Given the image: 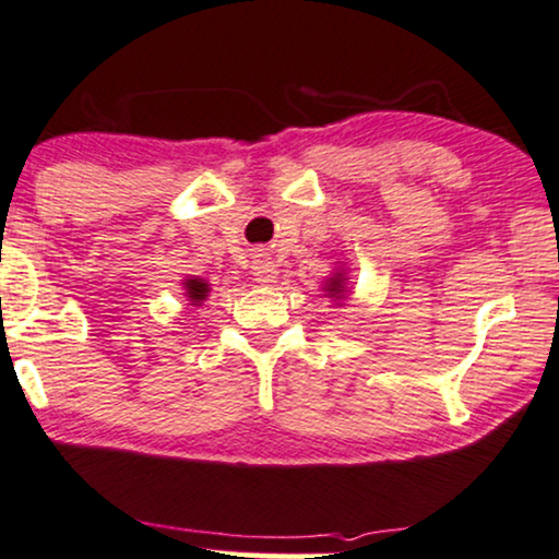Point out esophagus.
Segmentation results:
<instances>
[{
  "mask_svg": "<svg viewBox=\"0 0 559 559\" xmlns=\"http://www.w3.org/2000/svg\"><path fill=\"white\" fill-rule=\"evenodd\" d=\"M252 275H255L258 284L267 286L278 278V265H275L271 258H258L255 265H252Z\"/></svg>",
  "mask_w": 559,
  "mask_h": 559,
  "instance_id": "obj_1",
  "label": "esophagus"
}]
</instances>
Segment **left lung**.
Here are the masks:
<instances>
[{
  "mask_svg": "<svg viewBox=\"0 0 559 559\" xmlns=\"http://www.w3.org/2000/svg\"><path fill=\"white\" fill-rule=\"evenodd\" d=\"M328 286H330V288H328V292H332V296H335V294H341V292H343V275H341V273H337V275H335V278H332Z\"/></svg>",
  "mask_w": 559,
  "mask_h": 559,
  "instance_id": "obj_1",
  "label": "left lung"
}]
</instances>
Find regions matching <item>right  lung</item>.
<instances>
[{
	"instance_id": "1",
	"label": "right lung",
	"mask_w": 559,
	"mask_h": 559,
	"mask_svg": "<svg viewBox=\"0 0 559 559\" xmlns=\"http://www.w3.org/2000/svg\"><path fill=\"white\" fill-rule=\"evenodd\" d=\"M186 288H188V296H190V299H193V301H203V299H206V294H209V286L203 284L201 278L188 281Z\"/></svg>"
}]
</instances>
